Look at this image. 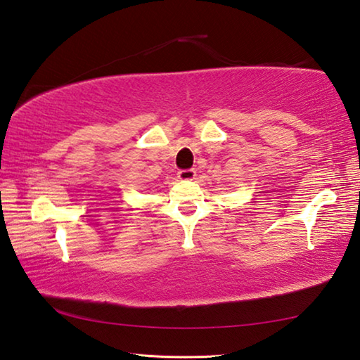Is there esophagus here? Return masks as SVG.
I'll use <instances>...</instances> for the list:
<instances>
[{
	"mask_svg": "<svg viewBox=\"0 0 360 360\" xmlns=\"http://www.w3.org/2000/svg\"><path fill=\"white\" fill-rule=\"evenodd\" d=\"M176 176H179L180 180H193L194 176H196V170L194 169H181L176 172Z\"/></svg>",
	"mask_w": 360,
	"mask_h": 360,
	"instance_id": "1",
	"label": "esophagus"
}]
</instances>
